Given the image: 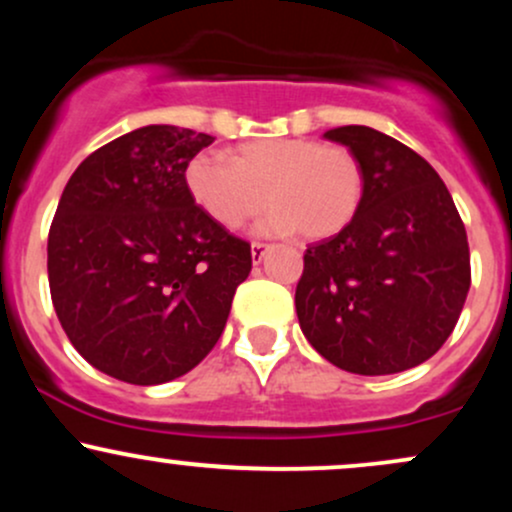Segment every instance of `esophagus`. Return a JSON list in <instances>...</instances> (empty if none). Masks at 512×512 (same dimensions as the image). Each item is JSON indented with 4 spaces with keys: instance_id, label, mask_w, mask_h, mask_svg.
<instances>
[{
    "instance_id": "1",
    "label": "esophagus",
    "mask_w": 512,
    "mask_h": 512,
    "mask_svg": "<svg viewBox=\"0 0 512 512\" xmlns=\"http://www.w3.org/2000/svg\"><path fill=\"white\" fill-rule=\"evenodd\" d=\"M250 252H252V262L260 264L264 260V255H267V252H269V245L267 243H252Z\"/></svg>"
}]
</instances>
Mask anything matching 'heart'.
<instances>
[{
  "mask_svg": "<svg viewBox=\"0 0 512 512\" xmlns=\"http://www.w3.org/2000/svg\"><path fill=\"white\" fill-rule=\"evenodd\" d=\"M185 190L211 221L243 226L274 204L260 233H293L320 240L337 236L361 207L363 173L356 156L313 139H257L231 158L197 154L185 166Z\"/></svg>",
  "mask_w": 512,
  "mask_h": 512,
  "instance_id": "heart-1",
  "label": "heart"
}]
</instances>
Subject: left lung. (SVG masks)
I'll return each mask as SVG.
<instances>
[{"mask_svg": "<svg viewBox=\"0 0 512 512\" xmlns=\"http://www.w3.org/2000/svg\"><path fill=\"white\" fill-rule=\"evenodd\" d=\"M325 139L356 156L363 197L344 231L305 250L298 322L337 368L402 373L455 330L472 281L467 231L445 182L409 146L363 125Z\"/></svg>", "mask_w": 512, "mask_h": 512, "instance_id": "left-lung-1", "label": "left lung"}]
</instances>
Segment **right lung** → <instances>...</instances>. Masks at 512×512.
<instances>
[{"mask_svg":"<svg viewBox=\"0 0 512 512\" xmlns=\"http://www.w3.org/2000/svg\"><path fill=\"white\" fill-rule=\"evenodd\" d=\"M214 137L173 125L122 134L81 161L48 236L55 313L110 378L161 385L219 342L250 245L192 202L185 166Z\"/></svg>","mask_w":512,"mask_h":512,"instance_id":"add662e5","label":"right lung"}]
</instances>
